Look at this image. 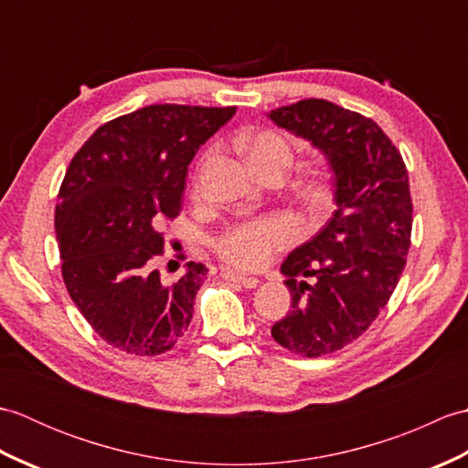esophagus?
<instances>
[{"mask_svg": "<svg viewBox=\"0 0 468 468\" xmlns=\"http://www.w3.org/2000/svg\"><path fill=\"white\" fill-rule=\"evenodd\" d=\"M221 277L227 282H233V283H239L241 287H245V290H253V287L260 285V280L257 277H251V275H241V273H235L231 270H223L221 271Z\"/></svg>", "mask_w": 468, "mask_h": 468, "instance_id": "1", "label": "esophagus"}]
</instances>
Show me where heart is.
Segmentation results:
<instances>
[{"mask_svg":"<svg viewBox=\"0 0 468 468\" xmlns=\"http://www.w3.org/2000/svg\"><path fill=\"white\" fill-rule=\"evenodd\" d=\"M245 153L261 176H285L293 165V146L275 131H260L245 138ZM215 148L208 146L197 163L193 188L201 191L203 175L213 163ZM295 195L302 203L320 208L330 203V185L322 176H307L295 185ZM300 237V227L290 215L271 213L229 225L213 239V250L227 265L237 270H260L271 261L275 253L290 247Z\"/></svg>","mask_w":468,"mask_h":468,"instance_id":"heart-1","label":"heart"}]
</instances>
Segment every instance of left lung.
Returning <instances> with one entry per match:
<instances>
[{
	"label": "left lung",
	"mask_w": 468,
	"mask_h": 468,
	"mask_svg": "<svg viewBox=\"0 0 468 468\" xmlns=\"http://www.w3.org/2000/svg\"><path fill=\"white\" fill-rule=\"evenodd\" d=\"M270 118L322 148L335 175V213L283 261L292 310L271 327L285 350L320 357L357 340L400 282L412 235L409 173L372 118L334 102L307 98Z\"/></svg>",
	"instance_id": "8db88e82"
}]
</instances>
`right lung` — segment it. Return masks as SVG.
Returning a JSON list of instances; mask_svg holds the SVG:
<instances>
[{"label": "right lung", "mask_w": 468, "mask_h": 468, "mask_svg": "<svg viewBox=\"0 0 468 468\" xmlns=\"http://www.w3.org/2000/svg\"><path fill=\"white\" fill-rule=\"evenodd\" d=\"M235 106L153 104L104 122L80 146L58 191L62 280L106 344L126 354L173 350L193 317L207 267L165 283L163 227L181 213L186 166Z\"/></svg>", "instance_id": "1"}]
</instances>
